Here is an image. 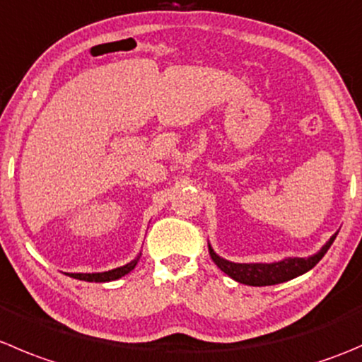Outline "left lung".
Segmentation results:
<instances>
[{
  "mask_svg": "<svg viewBox=\"0 0 362 362\" xmlns=\"http://www.w3.org/2000/svg\"><path fill=\"white\" fill-rule=\"evenodd\" d=\"M336 235L338 233L332 235L331 240L317 255L310 256V258H286L276 263H231L228 259H223L221 256H217L212 251V247H210V256H212L216 265L223 270L224 274L233 278L235 281L244 283V285L249 286L278 285V283L288 281V279L297 278V276L304 274L310 269H313L320 262L322 256L327 252V249L331 247Z\"/></svg>",
  "mask_w": 362,
  "mask_h": 362,
  "instance_id": "8db88e82",
  "label": "left lung"
}]
</instances>
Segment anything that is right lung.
Listing matches in <instances>:
<instances>
[{
	"label": "right lung",
	"mask_w": 362,
	"mask_h": 362,
	"mask_svg": "<svg viewBox=\"0 0 362 362\" xmlns=\"http://www.w3.org/2000/svg\"><path fill=\"white\" fill-rule=\"evenodd\" d=\"M139 258L132 259L131 263H127V265L124 267H118V269H113V270H107V272H97V274H70L72 278L76 279H81V281H90V283H106V281H115V279L122 278V276L129 274L132 269L136 267V263H138Z\"/></svg>",
	"instance_id": "right-lung-1"
}]
</instances>
